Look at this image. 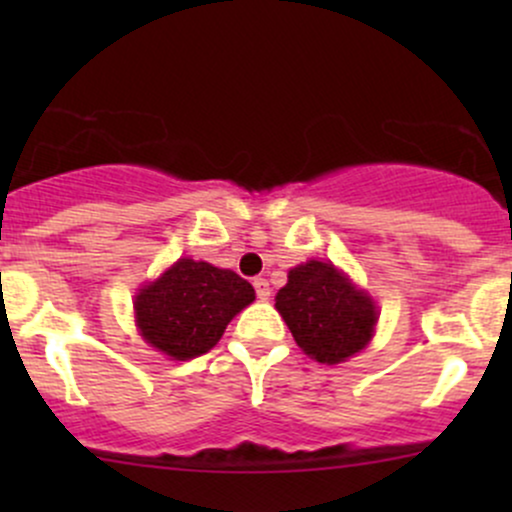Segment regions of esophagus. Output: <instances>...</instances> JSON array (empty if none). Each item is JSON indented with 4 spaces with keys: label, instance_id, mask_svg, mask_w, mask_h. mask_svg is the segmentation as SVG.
<instances>
[{
    "label": "esophagus",
    "instance_id": "1",
    "mask_svg": "<svg viewBox=\"0 0 512 512\" xmlns=\"http://www.w3.org/2000/svg\"><path fill=\"white\" fill-rule=\"evenodd\" d=\"M252 284H255V291H257V296L262 298H269V281L267 279H262V276H257L255 281H252Z\"/></svg>",
    "mask_w": 512,
    "mask_h": 512
}]
</instances>
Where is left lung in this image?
I'll use <instances>...</instances> for the list:
<instances>
[{"label":"left lung","mask_w":512,"mask_h":512,"mask_svg":"<svg viewBox=\"0 0 512 512\" xmlns=\"http://www.w3.org/2000/svg\"><path fill=\"white\" fill-rule=\"evenodd\" d=\"M276 310L308 356L320 363H342L368 344L375 305L356 291L342 272L310 260L289 272V284L276 293Z\"/></svg>","instance_id":"1"}]
</instances>
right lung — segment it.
<instances>
[{"mask_svg":"<svg viewBox=\"0 0 512 512\" xmlns=\"http://www.w3.org/2000/svg\"><path fill=\"white\" fill-rule=\"evenodd\" d=\"M255 301L250 281L209 262L180 260L137 296L142 337L163 354L187 361L207 354L233 315Z\"/></svg>","mask_w":512,"mask_h":512,"instance_id":"1","label":"right lung"}]
</instances>
